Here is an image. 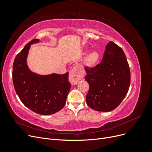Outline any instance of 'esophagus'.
<instances>
[{"label":"esophagus","mask_w":152,"mask_h":152,"mask_svg":"<svg viewBox=\"0 0 152 152\" xmlns=\"http://www.w3.org/2000/svg\"><path fill=\"white\" fill-rule=\"evenodd\" d=\"M84 77V73H82L77 66H74L70 72L69 74V81L72 85H76L78 82Z\"/></svg>","instance_id":"34e87169"}]
</instances>
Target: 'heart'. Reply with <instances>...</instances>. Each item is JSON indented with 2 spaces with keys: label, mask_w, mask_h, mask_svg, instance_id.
Returning a JSON list of instances; mask_svg holds the SVG:
<instances>
[{
  "label": "heart",
  "mask_w": 152,
  "mask_h": 152,
  "mask_svg": "<svg viewBox=\"0 0 152 152\" xmlns=\"http://www.w3.org/2000/svg\"><path fill=\"white\" fill-rule=\"evenodd\" d=\"M98 54L96 52H92L91 53L86 59V65L89 66H91L94 65V64L97 62L98 59Z\"/></svg>",
  "instance_id": "b5f03b06"
}]
</instances>
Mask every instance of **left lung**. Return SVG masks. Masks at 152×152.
Instances as JSON below:
<instances>
[{
	"mask_svg": "<svg viewBox=\"0 0 152 152\" xmlns=\"http://www.w3.org/2000/svg\"><path fill=\"white\" fill-rule=\"evenodd\" d=\"M85 69V79L89 85L87 105L99 112L116 108L126 96L131 82L129 66L122 48L110 41L102 62Z\"/></svg>",
	"mask_w": 152,
	"mask_h": 152,
	"instance_id": "1",
	"label": "left lung"
}]
</instances>
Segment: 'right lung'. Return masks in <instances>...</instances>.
<instances>
[{
    "instance_id": "right-lung-1",
    "label": "right lung",
    "mask_w": 152,
    "mask_h": 152,
    "mask_svg": "<svg viewBox=\"0 0 152 152\" xmlns=\"http://www.w3.org/2000/svg\"><path fill=\"white\" fill-rule=\"evenodd\" d=\"M39 41L37 39L31 40L16 55L12 66V80L23 104L37 113L46 115L64 107L71 84L68 72L40 75L30 70L26 64L27 55L30 45Z\"/></svg>"
}]
</instances>
